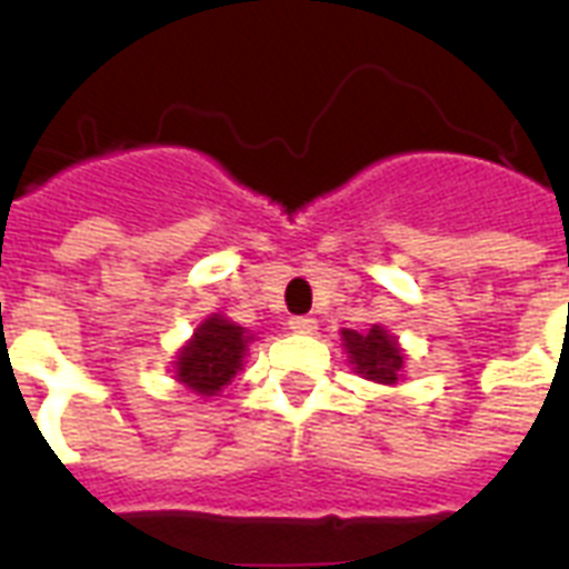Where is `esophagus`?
<instances>
[{"label":"esophagus","mask_w":569,"mask_h":569,"mask_svg":"<svg viewBox=\"0 0 569 569\" xmlns=\"http://www.w3.org/2000/svg\"><path fill=\"white\" fill-rule=\"evenodd\" d=\"M289 328H292L295 333H316V330H319V321L310 319V316H295V319H289Z\"/></svg>","instance_id":"34e87169"}]
</instances>
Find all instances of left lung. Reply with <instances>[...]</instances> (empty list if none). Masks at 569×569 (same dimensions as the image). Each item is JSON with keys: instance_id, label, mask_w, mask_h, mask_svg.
<instances>
[{"instance_id": "8db88e82", "label": "left lung", "mask_w": 569, "mask_h": 569, "mask_svg": "<svg viewBox=\"0 0 569 569\" xmlns=\"http://www.w3.org/2000/svg\"><path fill=\"white\" fill-rule=\"evenodd\" d=\"M342 342L348 348L351 363L363 378L378 380V383H396L405 357L398 351L396 339L387 337V330L375 325L369 333H357V330H342Z\"/></svg>"}]
</instances>
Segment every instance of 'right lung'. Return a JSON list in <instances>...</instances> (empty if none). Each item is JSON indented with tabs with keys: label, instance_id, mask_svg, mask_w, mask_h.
Segmentation results:
<instances>
[{
	"label": "right lung",
	"instance_id": "1",
	"mask_svg": "<svg viewBox=\"0 0 569 569\" xmlns=\"http://www.w3.org/2000/svg\"><path fill=\"white\" fill-rule=\"evenodd\" d=\"M248 342L244 328L212 316L197 328L194 339L177 357V378L200 396H218L241 369Z\"/></svg>",
	"mask_w": 569,
	"mask_h": 569
}]
</instances>
